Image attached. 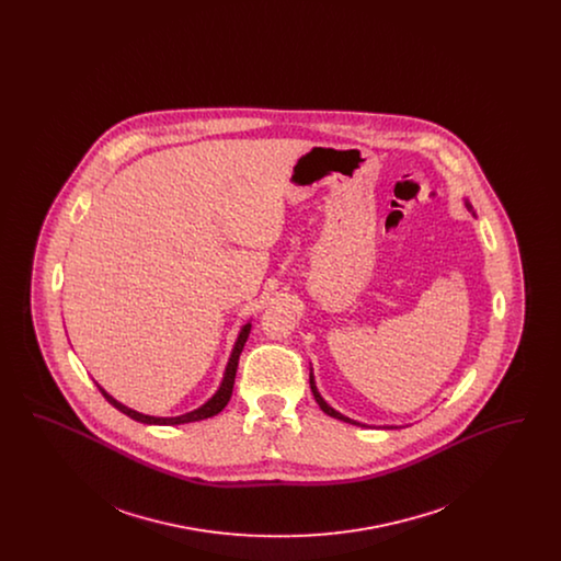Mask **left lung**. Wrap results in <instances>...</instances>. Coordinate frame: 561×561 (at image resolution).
I'll return each instance as SVG.
<instances>
[{
  "label": "left lung",
  "instance_id": "obj_1",
  "mask_svg": "<svg viewBox=\"0 0 561 561\" xmlns=\"http://www.w3.org/2000/svg\"><path fill=\"white\" fill-rule=\"evenodd\" d=\"M465 206H467V210L469 213H473V206L469 204V202H465ZM309 382H311V391H313V398H316V401L320 403L321 410L328 414V416H332V419H339V421H345V423H351V425H359L357 421H351V419H347V416H343L341 412H336L332 405H328L325 401H323V398L320 396V391H318V387H316V380H313V374H311V378H309Z\"/></svg>",
  "mask_w": 561,
  "mask_h": 561
}]
</instances>
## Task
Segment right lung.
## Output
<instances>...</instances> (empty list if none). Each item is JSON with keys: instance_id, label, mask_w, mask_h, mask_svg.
Returning <instances> with one entry per match:
<instances>
[{"instance_id": "right-lung-1", "label": "right lung", "mask_w": 561, "mask_h": 561, "mask_svg": "<svg viewBox=\"0 0 561 561\" xmlns=\"http://www.w3.org/2000/svg\"><path fill=\"white\" fill-rule=\"evenodd\" d=\"M250 328H252V323L248 321L245 325H241L240 334H238V341H236V347L231 351V357H229V364H227V368H225V376H222V382H220V387H218V391L214 393L210 400L206 401L204 405H199L197 410H193V412H187V414H181V416H170V419H163V416H149V414H142V412H136L133 408H128V405H124L122 401L115 400V398H111L107 391L101 387V385H96L99 389H101V393L105 396V400L113 405V408H117L119 412H124L126 416H130L134 421H138V423H145V425H185V423H195V421H204V419H210L214 414H218L229 400H231V393H233V382H236V373H238V364H240V355L241 348L245 345V341H248V334H250Z\"/></svg>"}]
</instances>
